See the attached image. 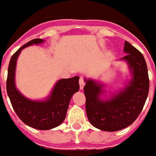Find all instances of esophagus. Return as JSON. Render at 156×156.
<instances>
[{
  "label": "esophagus",
  "instance_id": "obj_1",
  "mask_svg": "<svg viewBox=\"0 0 156 156\" xmlns=\"http://www.w3.org/2000/svg\"><path fill=\"white\" fill-rule=\"evenodd\" d=\"M79 84H80V89H83V88H84V84H85V82H84V77L81 76L80 78Z\"/></svg>",
  "mask_w": 156,
  "mask_h": 156
}]
</instances>
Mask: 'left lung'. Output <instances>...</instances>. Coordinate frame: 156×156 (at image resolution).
<instances>
[{"label": "left lung", "instance_id": "obj_1", "mask_svg": "<svg viewBox=\"0 0 156 156\" xmlns=\"http://www.w3.org/2000/svg\"><path fill=\"white\" fill-rule=\"evenodd\" d=\"M124 51L127 54L122 59L129 63L133 78L117 95L106 101L100 99L103 85L85 80L87 117L94 127L105 131H118L131 125L141 113L149 92L147 67L143 54L127 41Z\"/></svg>", "mask_w": 156, "mask_h": 156}]
</instances>
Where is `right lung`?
Segmentation results:
<instances>
[{
  "label": "right lung",
  "instance_id": "right-lung-1",
  "mask_svg": "<svg viewBox=\"0 0 156 156\" xmlns=\"http://www.w3.org/2000/svg\"><path fill=\"white\" fill-rule=\"evenodd\" d=\"M43 39L34 38L20 47L11 57L8 68L6 89L15 113L27 126L38 129H50L60 125L65 119L72 95L79 90V76L59 80L55 85L49 98L44 101L27 99L15 87L14 76L17 56L23 48L38 44Z\"/></svg>",
  "mask_w": 156,
  "mask_h": 156
}]
</instances>
